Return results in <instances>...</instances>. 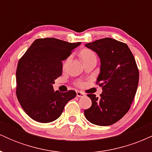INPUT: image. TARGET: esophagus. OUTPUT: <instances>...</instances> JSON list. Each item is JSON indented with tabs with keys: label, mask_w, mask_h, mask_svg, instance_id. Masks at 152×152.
Wrapping results in <instances>:
<instances>
[{
	"label": "esophagus",
	"mask_w": 152,
	"mask_h": 152,
	"mask_svg": "<svg viewBox=\"0 0 152 152\" xmlns=\"http://www.w3.org/2000/svg\"><path fill=\"white\" fill-rule=\"evenodd\" d=\"M76 96H77L78 97H84L85 96V94L83 93V92L81 91H76Z\"/></svg>",
	"instance_id": "1"
}]
</instances>
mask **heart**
Segmentation results:
<instances>
[{"instance_id": "heart-1", "label": "heart", "mask_w": 152, "mask_h": 152, "mask_svg": "<svg viewBox=\"0 0 152 152\" xmlns=\"http://www.w3.org/2000/svg\"><path fill=\"white\" fill-rule=\"evenodd\" d=\"M80 56H81L82 61L83 62L91 58L96 57V56L91 50L88 49V48H84V49H82L80 51Z\"/></svg>"}]
</instances>
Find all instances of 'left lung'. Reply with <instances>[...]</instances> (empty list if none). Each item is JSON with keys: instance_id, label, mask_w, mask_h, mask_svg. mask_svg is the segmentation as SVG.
Returning a JSON list of instances; mask_svg holds the SVG:
<instances>
[{"instance_id": "obj_1", "label": "left lung", "mask_w": 152, "mask_h": 152, "mask_svg": "<svg viewBox=\"0 0 152 152\" xmlns=\"http://www.w3.org/2000/svg\"><path fill=\"white\" fill-rule=\"evenodd\" d=\"M85 46L100 58V74L96 83L102 87L100 97L88 94L92 104L84 111L86 119L98 126L117 122L130 109L138 83L139 69L128 46L111 38L96 40Z\"/></svg>"}]
</instances>
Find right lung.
<instances>
[{
	"instance_id": "1",
	"label": "right lung",
	"mask_w": 152,
	"mask_h": 152,
	"mask_svg": "<svg viewBox=\"0 0 152 152\" xmlns=\"http://www.w3.org/2000/svg\"><path fill=\"white\" fill-rule=\"evenodd\" d=\"M81 42L69 43L54 38H38L19 60L16 96L24 111L41 123L55 121L64 106L76 97L73 90L54 91L55 79L61 76L63 64Z\"/></svg>"
}]
</instances>
